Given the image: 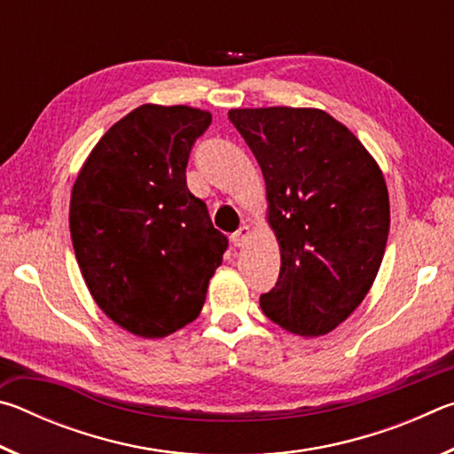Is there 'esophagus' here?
Listing matches in <instances>:
<instances>
[{"mask_svg":"<svg viewBox=\"0 0 454 454\" xmlns=\"http://www.w3.org/2000/svg\"><path fill=\"white\" fill-rule=\"evenodd\" d=\"M248 238H250V226H240L232 234V244L236 246V248H242V246L248 242Z\"/></svg>","mask_w":454,"mask_h":454,"instance_id":"34e87169","label":"esophagus"}]
</instances>
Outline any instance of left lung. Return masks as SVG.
<instances>
[{
    "instance_id": "obj_1",
    "label": "left lung",
    "mask_w": 454,
    "mask_h": 454,
    "mask_svg": "<svg viewBox=\"0 0 454 454\" xmlns=\"http://www.w3.org/2000/svg\"><path fill=\"white\" fill-rule=\"evenodd\" d=\"M228 118L262 170L266 220L280 246L278 282L260 309L292 334H328L379 274L390 228L382 170L317 107H234Z\"/></svg>"
}]
</instances>
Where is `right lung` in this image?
<instances>
[{
    "instance_id": "add662e5",
    "label": "right lung",
    "mask_w": 454,
    "mask_h": 454,
    "mask_svg": "<svg viewBox=\"0 0 454 454\" xmlns=\"http://www.w3.org/2000/svg\"><path fill=\"white\" fill-rule=\"evenodd\" d=\"M212 114L144 104L90 152L70 200V232L96 304L118 326L164 338L198 318L228 240L190 194L186 166Z\"/></svg>"
}]
</instances>
